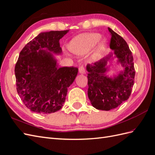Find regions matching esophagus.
<instances>
[{"instance_id": "esophagus-1", "label": "esophagus", "mask_w": 155, "mask_h": 155, "mask_svg": "<svg viewBox=\"0 0 155 155\" xmlns=\"http://www.w3.org/2000/svg\"><path fill=\"white\" fill-rule=\"evenodd\" d=\"M79 72H80L81 74H85V68L83 66H81L79 67Z\"/></svg>"}]
</instances>
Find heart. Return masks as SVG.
Segmentation results:
<instances>
[{
	"label": "heart",
	"instance_id": "heart-1",
	"mask_svg": "<svg viewBox=\"0 0 155 155\" xmlns=\"http://www.w3.org/2000/svg\"><path fill=\"white\" fill-rule=\"evenodd\" d=\"M101 37L102 36L99 33H90L78 36L70 43V51L76 54H84L91 50L99 43ZM106 46V40H103L93 52L92 58L93 59H97L101 57Z\"/></svg>",
	"mask_w": 155,
	"mask_h": 155
}]
</instances>
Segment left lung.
Masks as SVG:
<instances>
[{
    "label": "left lung",
    "instance_id": "left-lung-1",
    "mask_svg": "<svg viewBox=\"0 0 155 155\" xmlns=\"http://www.w3.org/2000/svg\"><path fill=\"white\" fill-rule=\"evenodd\" d=\"M111 39L110 48L118 58L124 70L113 78L106 75L107 64L112 54L101 59L93 65L87 66L88 71V97L92 106L98 110H110L128 99L134 84V57L129 47L122 37L108 28Z\"/></svg>",
    "mask_w": 155,
    "mask_h": 155
}]
</instances>
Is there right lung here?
<instances>
[{
  "label": "right lung",
  "mask_w": 155,
  "mask_h": 155,
  "mask_svg": "<svg viewBox=\"0 0 155 155\" xmlns=\"http://www.w3.org/2000/svg\"><path fill=\"white\" fill-rule=\"evenodd\" d=\"M68 32L41 33L26 44L19 55L14 70L17 92L25 106L33 112L50 114L59 110L68 88L78 74V68H58L51 52L61 53L59 41Z\"/></svg>",
  "instance_id": "right-lung-1"
}]
</instances>
